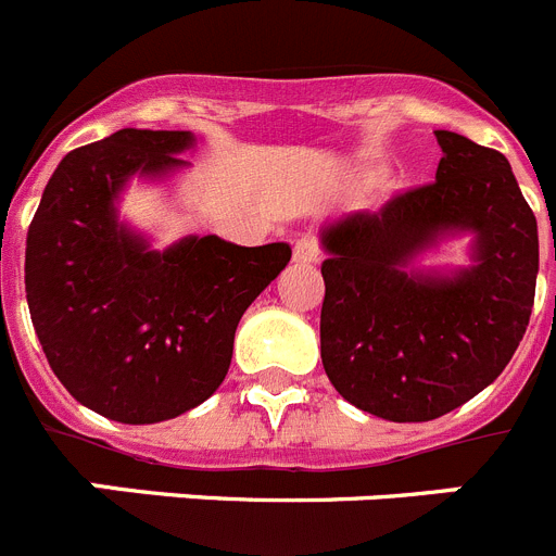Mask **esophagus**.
I'll return each instance as SVG.
<instances>
[{
    "label": "esophagus",
    "instance_id": "34e87169",
    "mask_svg": "<svg viewBox=\"0 0 556 556\" xmlns=\"http://www.w3.org/2000/svg\"><path fill=\"white\" fill-rule=\"evenodd\" d=\"M323 253H320V244H317V239H312V236H303V239H298L294 242V262L303 264V267H312V264H320Z\"/></svg>",
    "mask_w": 556,
    "mask_h": 556
}]
</instances>
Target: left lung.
<instances>
[{"mask_svg": "<svg viewBox=\"0 0 556 556\" xmlns=\"http://www.w3.org/2000/svg\"><path fill=\"white\" fill-rule=\"evenodd\" d=\"M434 136V184L320 230L323 367L345 401L392 424L443 417L493 384L534 306L538 219L513 166L459 132ZM459 235L468 268L419 267Z\"/></svg>", "mask_w": 556, "mask_h": 556, "instance_id": "left-lung-1", "label": "left lung"}]
</instances>
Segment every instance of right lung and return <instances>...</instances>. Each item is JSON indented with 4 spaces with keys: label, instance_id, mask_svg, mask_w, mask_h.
<instances>
[{
    "label": "right lung",
    "instance_id": "1",
    "mask_svg": "<svg viewBox=\"0 0 556 556\" xmlns=\"http://www.w3.org/2000/svg\"><path fill=\"white\" fill-rule=\"evenodd\" d=\"M194 144L191 130L125 127L77 147L27 230L24 289L49 367L116 424H161L208 401L242 314L292 258L287 242L242 248L211 233L155 250L119 217L132 178L166 184Z\"/></svg>",
    "mask_w": 556,
    "mask_h": 556
}]
</instances>
